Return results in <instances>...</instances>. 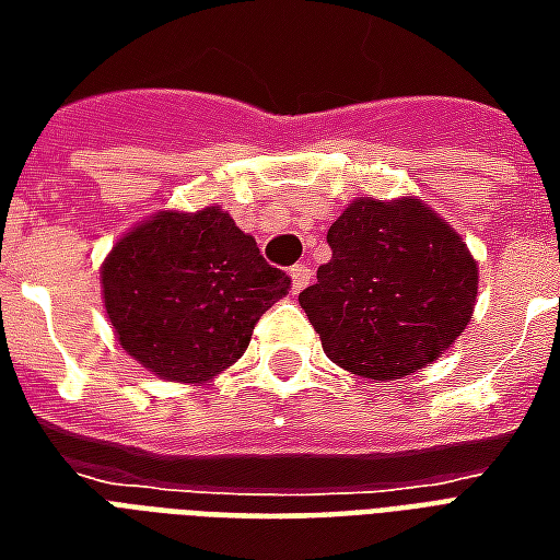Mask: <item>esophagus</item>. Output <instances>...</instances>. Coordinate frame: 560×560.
Masks as SVG:
<instances>
[{"label":"esophagus","mask_w":560,"mask_h":560,"mask_svg":"<svg viewBox=\"0 0 560 560\" xmlns=\"http://www.w3.org/2000/svg\"><path fill=\"white\" fill-rule=\"evenodd\" d=\"M291 281H293V293H300L312 281V269L305 267V264H296V267H291Z\"/></svg>","instance_id":"esophagus-1"}]
</instances>
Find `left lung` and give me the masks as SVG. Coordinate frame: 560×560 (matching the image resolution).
<instances>
[{"label":"left lung","mask_w":560,"mask_h":560,"mask_svg":"<svg viewBox=\"0 0 560 560\" xmlns=\"http://www.w3.org/2000/svg\"><path fill=\"white\" fill-rule=\"evenodd\" d=\"M329 264L300 293L324 353L372 381H399L434 363L465 332L477 260L417 197H357L327 233Z\"/></svg>","instance_id":"8db88e82"}]
</instances>
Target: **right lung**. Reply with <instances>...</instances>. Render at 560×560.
Returning a JSON list of instances; mask_svg holds the SVG:
<instances>
[{
	"label": "right lung",
	"instance_id": "add662e5",
	"mask_svg": "<svg viewBox=\"0 0 560 560\" xmlns=\"http://www.w3.org/2000/svg\"><path fill=\"white\" fill-rule=\"evenodd\" d=\"M291 291L228 212H159L128 231L102 267L116 339L149 372L207 384L248 348L260 315Z\"/></svg>",
	"mask_w": 560,
	"mask_h": 560
}]
</instances>
